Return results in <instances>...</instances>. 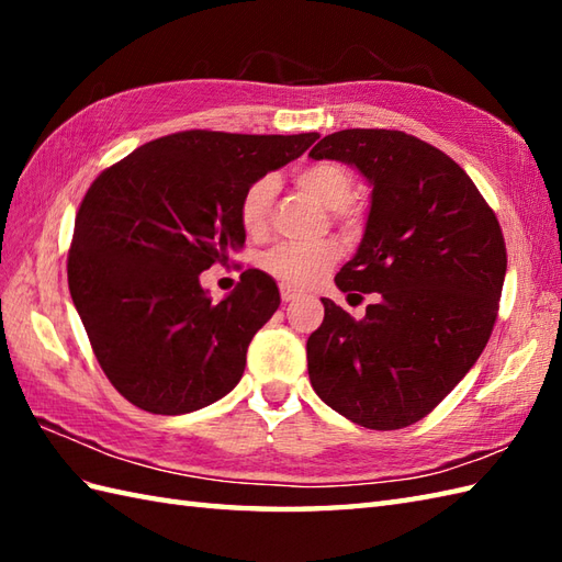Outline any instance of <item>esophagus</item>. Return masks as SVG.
Here are the masks:
<instances>
[{"mask_svg": "<svg viewBox=\"0 0 562 562\" xmlns=\"http://www.w3.org/2000/svg\"><path fill=\"white\" fill-rule=\"evenodd\" d=\"M280 296H282V302H292V300H296V296H300V292L290 288V284H280Z\"/></svg>", "mask_w": 562, "mask_h": 562, "instance_id": "esophagus-1", "label": "esophagus"}]
</instances>
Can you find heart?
I'll use <instances>...</instances> for the list:
<instances>
[{"instance_id":"1","label":"heart","mask_w":562,"mask_h":562,"mask_svg":"<svg viewBox=\"0 0 562 562\" xmlns=\"http://www.w3.org/2000/svg\"><path fill=\"white\" fill-rule=\"evenodd\" d=\"M294 181L308 195L316 198L321 205L328 210H338L348 214V202L352 198V173L345 166L336 161H314L302 166L294 173ZM274 193H278V178L274 176H260L246 188L238 205V220H241L244 232L250 236H258L266 232L268 214L272 207ZM338 258L336 244H280L262 256V268H266L272 278H278L288 284H304L316 282L321 274L326 272L333 260Z\"/></svg>"}]
</instances>
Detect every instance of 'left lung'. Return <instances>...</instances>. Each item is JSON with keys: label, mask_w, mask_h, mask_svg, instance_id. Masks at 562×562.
<instances>
[{"label": "left lung", "mask_w": 562, "mask_h": 562, "mask_svg": "<svg viewBox=\"0 0 562 562\" xmlns=\"http://www.w3.org/2000/svg\"><path fill=\"white\" fill-rule=\"evenodd\" d=\"M308 157L350 164L372 186L360 248L336 284L376 292L360 321L321 300L308 379L357 425L408 427L445 401L491 338L507 272L503 229L457 161L401 130H340Z\"/></svg>", "instance_id": "1"}]
</instances>
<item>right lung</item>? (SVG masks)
<instances>
[{
  "mask_svg": "<svg viewBox=\"0 0 562 562\" xmlns=\"http://www.w3.org/2000/svg\"><path fill=\"white\" fill-rule=\"evenodd\" d=\"M316 139L186 130L142 145L87 190L69 294L105 376L137 408L193 413L244 376L250 340L280 306L278 284L246 270L212 302L200 272L244 248L246 188Z\"/></svg>",
  "mask_w": 562,
  "mask_h": 562,
  "instance_id": "add662e5",
  "label": "right lung"
}]
</instances>
